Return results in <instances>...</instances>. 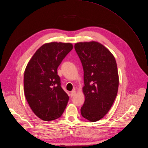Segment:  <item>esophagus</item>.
Returning a JSON list of instances; mask_svg holds the SVG:
<instances>
[{
    "mask_svg": "<svg viewBox=\"0 0 148 148\" xmlns=\"http://www.w3.org/2000/svg\"><path fill=\"white\" fill-rule=\"evenodd\" d=\"M75 94H76V91H75V90H73V91H71V97L74 96V95H75Z\"/></svg>",
    "mask_w": 148,
    "mask_h": 148,
    "instance_id": "1",
    "label": "esophagus"
}]
</instances>
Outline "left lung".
I'll use <instances>...</instances> for the list:
<instances>
[{
  "label": "left lung",
  "mask_w": 148,
  "mask_h": 148,
  "mask_svg": "<svg viewBox=\"0 0 148 148\" xmlns=\"http://www.w3.org/2000/svg\"><path fill=\"white\" fill-rule=\"evenodd\" d=\"M75 49L84 69L85 101L81 113L84 118L95 122L105 116L116 97V62L110 51L97 42H78Z\"/></svg>",
  "instance_id": "1"
}]
</instances>
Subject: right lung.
Listing matches in <instances>:
<instances>
[{
	"instance_id": "1",
	"label": "right lung",
	"mask_w": 148,
	"mask_h": 148,
	"mask_svg": "<svg viewBox=\"0 0 148 148\" xmlns=\"http://www.w3.org/2000/svg\"><path fill=\"white\" fill-rule=\"evenodd\" d=\"M73 47L71 43H45L25 67V97L34 114L43 121L60 118L67 105L69 97L61 86L57 68Z\"/></svg>"
}]
</instances>
